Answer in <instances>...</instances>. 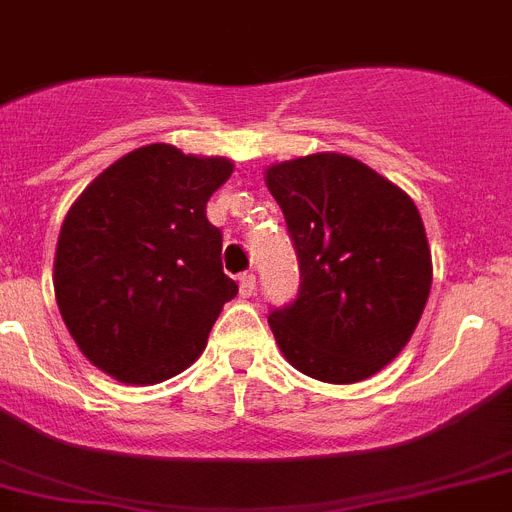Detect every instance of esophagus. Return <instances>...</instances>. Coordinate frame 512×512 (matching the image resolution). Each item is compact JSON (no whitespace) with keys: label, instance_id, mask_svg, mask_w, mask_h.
Returning <instances> with one entry per match:
<instances>
[{"label":"esophagus","instance_id":"1","mask_svg":"<svg viewBox=\"0 0 512 512\" xmlns=\"http://www.w3.org/2000/svg\"><path fill=\"white\" fill-rule=\"evenodd\" d=\"M255 286H257L255 275H252V273H242V275H239V293H242L244 299L255 293Z\"/></svg>","mask_w":512,"mask_h":512}]
</instances>
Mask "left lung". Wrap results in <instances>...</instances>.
Listing matches in <instances>:
<instances>
[{
    "instance_id": "1",
    "label": "left lung",
    "mask_w": 512,
    "mask_h": 512,
    "mask_svg": "<svg viewBox=\"0 0 512 512\" xmlns=\"http://www.w3.org/2000/svg\"><path fill=\"white\" fill-rule=\"evenodd\" d=\"M299 257V293L270 309L286 361L311 379L355 384L397 358L433 281L428 237L407 193L345 154L268 170Z\"/></svg>"
}]
</instances>
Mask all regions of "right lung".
I'll list each match as a JSON object with an SVG mask.
<instances>
[{
	"label": "right lung",
	"instance_id": "add662e5",
	"mask_svg": "<svg viewBox=\"0 0 512 512\" xmlns=\"http://www.w3.org/2000/svg\"><path fill=\"white\" fill-rule=\"evenodd\" d=\"M229 175V159L151 144L110 164L66 213L53 265L61 317L79 350L123 384L185 371L237 296L221 229L206 216Z\"/></svg>",
	"mask_w": 512,
	"mask_h": 512
}]
</instances>
